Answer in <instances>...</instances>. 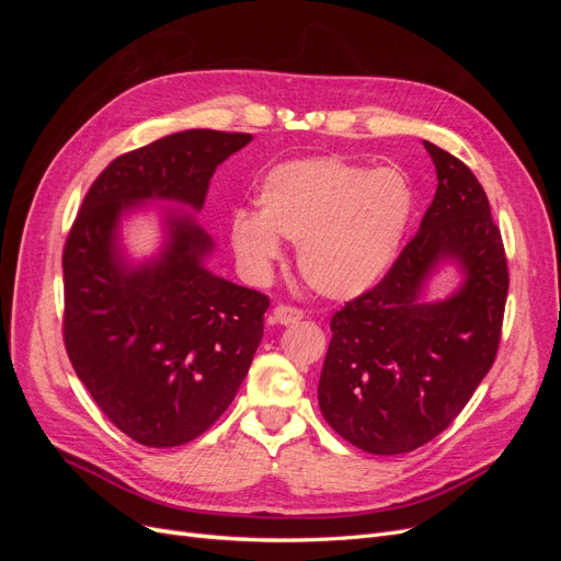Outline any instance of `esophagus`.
<instances>
[{"label": "esophagus", "mask_w": 561, "mask_h": 561, "mask_svg": "<svg viewBox=\"0 0 561 561\" xmlns=\"http://www.w3.org/2000/svg\"><path fill=\"white\" fill-rule=\"evenodd\" d=\"M301 318H304L301 309L285 307V304H278V307L274 309V316H271V320H274L276 325H295V322H299Z\"/></svg>", "instance_id": "34e87169"}]
</instances>
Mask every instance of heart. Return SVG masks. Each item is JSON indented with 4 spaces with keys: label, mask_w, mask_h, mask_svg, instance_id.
Returning a JSON list of instances; mask_svg holds the SVG:
<instances>
[{
    "label": "heart",
    "mask_w": 561,
    "mask_h": 561,
    "mask_svg": "<svg viewBox=\"0 0 561 561\" xmlns=\"http://www.w3.org/2000/svg\"><path fill=\"white\" fill-rule=\"evenodd\" d=\"M254 203L257 213L229 217V243L248 274L264 278L280 260V241L297 243L304 283L328 299H353L398 257L416 194L396 165L309 157L271 168Z\"/></svg>",
    "instance_id": "heart-1"
}]
</instances>
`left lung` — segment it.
<instances>
[{"label":"left lung","mask_w":561,"mask_h":561,"mask_svg":"<svg viewBox=\"0 0 561 561\" xmlns=\"http://www.w3.org/2000/svg\"><path fill=\"white\" fill-rule=\"evenodd\" d=\"M437 173L431 208L383 280L332 316L318 381L330 426L363 451L393 456L431 443L494 365L507 262L489 198L470 168L423 140ZM443 263L462 283L443 300L425 287Z\"/></svg>","instance_id":"1"}]
</instances>
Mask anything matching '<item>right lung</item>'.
<instances>
[{
  "instance_id": "right-lung-1",
  "label": "right lung",
  "mask_w": 561,
  "mask_h": 561,
  "mask_svg": "<svg viewBox=\"0 0 561 561\" xmlns=\"http://www.w3.org/2000/svg\"><path fill=\"white\" fill-rule=\"evenodd\" d=\"M250 133L192 128L114 159L81 203L62 252V336L81 383L145 447H180L225 414L264 334L268 297L215 276L194 215L163 208V245L130 262L122 222L138 206L198 213L215 168Z\"/></svg>"
}]
</instances>
